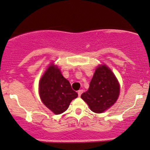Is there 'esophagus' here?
Segmentation results:
<instances>
[{
    "mask_svg": "<svg viewBox=\"0 0 150 150\" xmlns=\"http://www.w3.org/2000/svg\"><path fill=\"white\" fill-rule=\"evenodd\" d=\"M82 93H83V90H82V89H80V90H79V91H78V95L79 96H81Z\"/></svg>",
    "mask_w": 150,
    "mask_h": 150,
    "instance_id": "esophagus-1",
    "label": "esophagus"
}]
</instances>
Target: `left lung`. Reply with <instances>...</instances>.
<instances>
[{"instance_id": "obj_1", "label": "left lung", "mask_w": 150, "mask_h": 150, "mask_svg": "<svg viewBox=\"0 0 150 150\" xmlns=\"http://www.w3.org/2000/svg\"><path fill=\"white\" fill-rule=\"evenodd\" d=\"M120 84L110 69L100 66L96 69L88 91L81 97L90 109L95 113H101L112 106L118 99Z\"/></svg>"}]
</instances>
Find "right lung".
I'll return each instance as SVG.
<instances>
[{
	"mask_svg": "<svg viewBox=\"0 0 150 150\" xmlns=\"http://www.w3.org/2000/svg\"><path fill=\"white\" fill-rule=\"evenodd\" d=\"M39 95L46 107L56 114L65 112L71 101L78 96L59 69L53 64L47 69L40 80Z\"/></svg>",
	"mask_w": 150,
	"mask_h": 150,
	"instance_id": "obj_1",
	"label": "right lung"
}]
</instances>
